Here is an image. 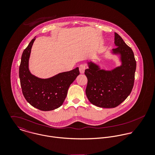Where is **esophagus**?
I'll list each match as a JSON object with an SVG mask.
<instances>
[{
  "instance_id": "1",
  "label": "esophagus",
  "mask_w": 155,
  "mask_h": 155,
  "mask_svg": "<svg viewBox=\"0 0 155 155\" xmlns=\"http://www.w3.org/2000/svg\"><path fill=\"white\" fill-rule=\"evenodd\" d=\"M85 69H86L85 65H84V64H81V65H80V66H79V71H80V73H81V74L84 73Z\"/></svg>"
}]
</instances>
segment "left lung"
Segmentation results:
<instances>
[{"label":"left lung","mask_w":155,"mask_h":155,"mask_svg":"<svg viewBox=\"0 0 155 155\" xmlns=\"http://www.w3.org/2000/svg\"><path fill=\"white\" fill-rule=\"evenodd\" d=\"M112 55L118 56L120 66L110 70L101 69L92 61L85 70L88 79L86 95L91 103L102 108H114L121 104L131 94L136 70L134 52L122 38L114 33Z\"/></svg>","instance_id":"8db88e82"}]
</instances>
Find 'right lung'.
Instances as JSON below:
<instances>
[{"label":"right lung","instance_id":"1","mask_svg":"<svg viewBox=\"0 0 155 155\" xmlns=\"http://www.w3.org/2000/svg\"><path fill=\"white\" fill-rule=\"evenodd\" d=\"M36 37L24 50L19 68V77L22 94L33 107L42 111H50L60 107L64 103L70 85L79 75V68L52 77L42 79L32 74L28 62Z\"/></svg>","mask_w":155,"mask_h":155}]
</instances>
